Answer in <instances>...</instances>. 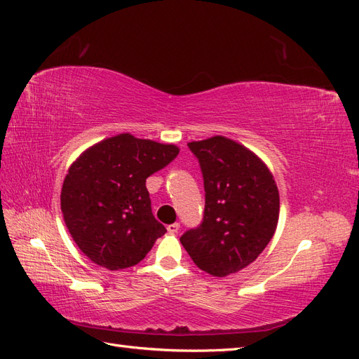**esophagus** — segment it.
<instances>
[{
    "label": "esophagus",
    "mask_w": 359,
    "mask_h": 359,
    "mask_svg": "<svg viewBox=\"0 0 359 359\" xmlns=\"http://www.w3.org/2000/svg\"><path fill=\"white\" fill-rule=\"evenodd\" d=\"M166 229H168L170 234H177L179 229H180V224H179V223H172V224H168V226H166Z\"/></svg>",
    "instance_id": "34e87169"
}]
</instances>
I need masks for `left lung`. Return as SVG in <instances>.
<instances>
[{"label": "left lung", "mask_w": 359, "mask_h": 359, "mask_svg": "<svg viewBox=\"0 0 359 359\" xmlns=\"http://www.w3.org/2000/svg\"><path fill=\"white\" fill-rule=\"evenodd\" d=\"M205 185L203 222L180 237L198 269L228 277L251 264L275 234L277 183L260 157L224 136L193 140Z\"/></svg>", "instance_id": "left-lung-1"}]
</instances>
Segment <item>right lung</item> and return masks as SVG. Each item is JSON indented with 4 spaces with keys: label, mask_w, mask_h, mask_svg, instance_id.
Listing matches in <instances>:
<instances>
[{
    "label": "right lung",
    "mask_w": 359,
    "mask_h": 359,
    "mask_svg": "<svg viewBox=\"0 0 359 359\" xmlns=\"http://www.w3.org/2000/svg\"><path fill=\"white\" fill-rule=\"evenodd\" d=\"M179 151L177 145L122 133L91 145L70 165L61 211L74 243L95 264L108 271L135 266L165 234L145 182Z\"/></svg>",
    "instance_id": "1"
}]
</instances>
